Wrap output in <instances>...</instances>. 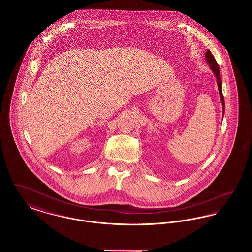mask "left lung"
<instances>
[{"instance_id":"left-lung-1","label":"left lung","mask_w":252,"mask_h":252,"mask_svg":"<svg viewBox=\"0 0 252 252\" xmlns=\"http://www.w3.org/2000/svg\"><path fill=\"white\" fill-rule=\"evenodd\" d=\"M206 60L208 61V63L210 64V67L212 69V71L216 74V81H217V86H218V90H219V94L221 97V101H222V105H223V113L225 111V101H224V96L222 93V80H221V76H220V72H219V66L216 62L215 57L213 56V54L210 52V50H207L206 52Z\"/></svg>"}]
</instances>
